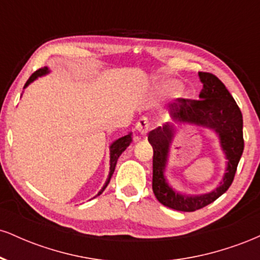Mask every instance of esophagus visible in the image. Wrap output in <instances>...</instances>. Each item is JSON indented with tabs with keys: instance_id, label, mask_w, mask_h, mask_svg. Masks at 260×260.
<instances>
[{
	"instance_id": "1",
	"label": "esophagus",
	"mask_w": 260,
	"mask_h": 260,
	"mask_svg": "<svg viewBox=\"0 0 260 260\" xmlns=\"http://www.w3.org/2000/svg\"><path fill=\"white\" fill-rule=\"evenodd\" d=\"M137 131H138L139 134L142 137H147V134L149 132V129H150V122L147 117H143L140 118L138 121V123H137Z\"/></svg>"
}]
</instances>
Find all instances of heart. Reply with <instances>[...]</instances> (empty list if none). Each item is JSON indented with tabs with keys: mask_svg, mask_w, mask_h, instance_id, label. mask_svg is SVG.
I'll use <instances>...</instances> for the list:
<instances>
[{
	"mask_svg": "<svg viewBox=\"0 0 260 260\" xmlns=\"http://www.w3.org/2000/svg\"><path fill=\"white\" fill-rule=\"evenodd\" d=\"M178 86V84L176 82H168V83H165V84H164V89H165V90H174V89H176Z\"/></svg>",
	"mask_w": 260,
	"mask_h": 260,
	"instance_id": "obj_1",
	"label": "heart"
}]
</instances>
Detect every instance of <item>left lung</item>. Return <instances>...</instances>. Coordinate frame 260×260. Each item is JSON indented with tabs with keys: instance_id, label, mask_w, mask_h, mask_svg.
Returning a JSON list of instances; mask_svg holds the SVG:
<instances>
[{
	"instance_id": "left-lung-1",
	"label": "left lung",
	"mask_w": 260,
	"mask_h": 260,
	"mask_svg": "<svg viewBox=\"0 0 260 260\" xmlns=\"http://www.w3.org/2000/svg\"><path fill=\"white\" fill-rule=\"evenodd\" d=\"M198 74L203 83L199 100L176 99L175 103L169 105L170 115L175 122L197 124L213 129L219 137L228 166L222 181L210 193L187 196L177 192L170 186L165 177L170 145L175 134L174 124L166 123L151 131L148 140L154 150L153 192L161 204L178 211H196L222 196L234 181L244 148L242 112L232 95L214 74L207 72Z\"/></svg>"
}]
</instances>
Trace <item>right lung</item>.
Returning a JSON list of instances; mask_svg holds the SVG:
<instances>
[{
  "instance_id": "1",
  "label": "right lung",
  "mask_w": 260,
  "mask_h": 260,
  "mask_svg": "<svg viewBox=\"0 0 260 260\" xmlns=\"http://www.w3.org/2000/svg\"><path fill=\"white\" fill-rule=\"evenodd\" d=\"M49 73V68L47 67H44V68H40V70H38L37 72H34L30 76V78L26 80L24 88H26L30 83L34 82L35 79L38 78V77H41V76H45V74ZM132 143V133H128L127 136L122 137V138L115 140V142L112 143L111 145H110V172H109V177H107V180L105 182V184H104V187L101 188L100 192L98 193V196H100L101 193L105 190V188L107 187V184L110 183V180H111L112 177V174L113 171H115V168H116V164H117V160L118 157H120V155L123 153L124 150H126L128 145Z\"/></svg>"
}]
</instances>
